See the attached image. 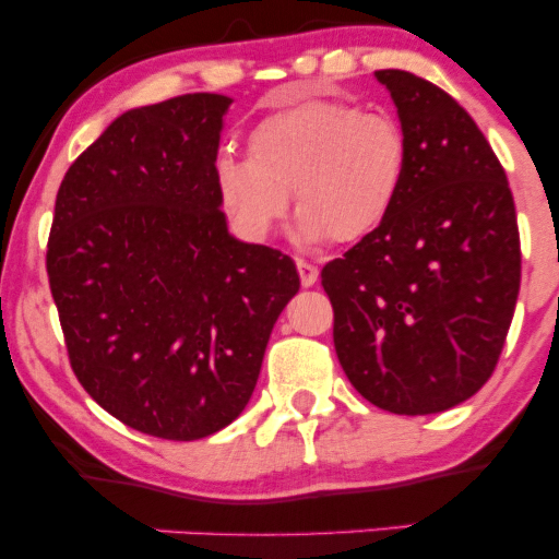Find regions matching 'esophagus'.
I'll use <instances>...</instances> for the list:
<instances>
[{
    "label": "esophagus",
    "mask_w": 559,
    "mask_h": 559,
    "mask_svg": "<svg viewBox=\"0 0 559 559\" xmlns=\"http://www.w3.org/2000/svg\"><path fill=\"white\" fill-rule=\"evenodd\" d=\"M297 271H299V281H301V286H305V288L316 286V281H318V267L312 265V262H307V260H297Z\"/></svg>",
    "instance_id": "34e87169"
}]
</instances>
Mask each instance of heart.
<instances>
[{
	"label": "heart",
	"mask_w": 559,
	"mask_h": 559,
	"mask_svg": "<svg viewBox=\"0 0 559 559\" xmlns=\"http://www.w3.org/2000/svg\"><path fill=\"white\" fill-rule=\"evenodd\" d=\"M407 176V141L386 112L301 99L249 128L247 155L215 163L221 207L249 239L275 234L292 204L305 243L360 241L386 223Z\"/></svg>",
	"instance_id": "1"
}]
</instances>
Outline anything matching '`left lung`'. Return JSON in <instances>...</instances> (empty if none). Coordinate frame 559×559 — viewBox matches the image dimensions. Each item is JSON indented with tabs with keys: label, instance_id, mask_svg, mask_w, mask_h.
<instances>
[{
	"label": "left lung",
	"instance_id": "8db88e82",
	"mask_svg": "<svg viewBox=\"0 0 559 559\" xmlns=\"http://www.w3.org/2000/svg\"><path fill=\"white\" fill-rule=\"evenodd\" d=\"M407 141V176L376 234L320 278L346 378L376 407L433 415L489 381L521 288L504 168L476 120L431 81L376 70Z\"/></svg>",
	"mask_w": 559,
	"mask_h": 559
}]
</instances>
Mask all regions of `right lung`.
Here are the masks:
<instances>
[{
	"label": "right lung",
	"mask_w": 559,
	"mask_h": 559,
	"mask_svg": "<svg viewBox=\"0 0 559 559\" xmlns=\"http://www.w3.org/2000/svg\"><path fill=\"white\" fill-rule=\"evenodd\" d=\"M230 96L115 118L70 165L47 247L70 368L141 433L194 441L247 407L299 292L288 254L228 234L215 159Z\"/></svg>",
	"instance_id": "add662e5"
}]
</instances>
